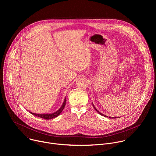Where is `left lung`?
I'll return each instance as SVG.
<instances>
[{
	"mask_svg": "<svg viewBox=\"0 0 156 156\" xmlns=\"http://www.w3.org/2000/svg\"><path fill=\"white\" fill-rule=\"evenodd\" d=\"M92 104H93V107H94V108L97 111V112L100 114V115H102V116H104V117H107V115H104V114H102V113H101L99 110H98L96 108V107H94V104L92 103ZM108 118H110V119H116L117 117H108Z\"/></svg>",
	"mask_w": 156,
	"mask_h": 156,
	"instance_id": "1",
	"label": "left lung"
}]
</instances>
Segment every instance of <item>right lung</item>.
<instances>
[{
	"label": "right lung",
	"mask_w": 156,
	"mask_h": 156,
	"mask_svg": "<svg viewBox=\"0 0 156 156\" xmlns=\"http://www.w3.org/2000/svg\"><path fill=\"white\" fill-rule=\"evenodd\" d=\"M66 102V98H65L64 101H63L62 106L60 107V108L58 110H57L56 112H55L54 113H51V114H36V113H33V112H30V111H29V112H30V114H33L35 116H37L38 117L44 119H46V120L52 119H54V118H55V117H58L60 114V113L62 112V110H63V108L65 106Z\"/></svg>",
	"instance_id": "1"
}]
</instances>
